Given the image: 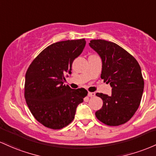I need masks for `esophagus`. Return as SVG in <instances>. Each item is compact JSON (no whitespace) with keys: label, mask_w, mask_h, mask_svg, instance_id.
<instances>
[{"label":"esophagus","mask_w":156,"mask_h":156,"mask_svg":"<svg viewBox=\"0 0 156 156\" xmlns=\"http://www.w3.org/2000/svg\"><path fill=\"white\" fill-rule=\"evenodd\" d=\"M95 95V92H88V96L89 97H94Z\"/></svg>","instance_id":"obj_1"}]
</instances>
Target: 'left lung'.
<instances>
[{
  "mask_svg": "<svg viewBox=\"0 0 156 156\" xmlns=\"http://www.w3.org/2000/svg\"><path fill=\"white\" fill-rule=\"evenodd\" d=\"M89 44L102 60L101 78L112 87L110 96L96 93L103 100V106L95 112V116L109 126L125 124L141 103L144 82L140 65L132 55L113 42L98 39Z\"/></svg>",
  "mask_w": 156,
  "mask_h": 156,
  "instance_id": "8db88e82",
  "label": "left lung"
}]
</instances>
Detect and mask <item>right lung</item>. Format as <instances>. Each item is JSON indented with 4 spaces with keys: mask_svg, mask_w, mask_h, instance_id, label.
I'll use <instances>...</instances> for the list:
<instances>
[{
    "mask_svg": "<svg viewBox=\"0 0 156 156\" xmlns=\"http://www.w3.org/2000/svg\"><path fill=\"white\" fill-rule=\"evenodd\" d=\"M85 39L51 44L33 60L25 76L24 97L32 115L46 127L60 129L73 121L76 108L88 92L64 84L73 61L81 54Z\"/></svg>",
    "mask_w": 156,
    "mask_h": 156,
    "instance_id": "obj_1",
    "label": "right lung"
}]
</instances>
